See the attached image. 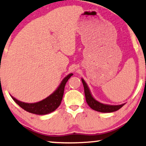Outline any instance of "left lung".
Listing matches in <instances>:
<instances>
[{"mask_svg": "<svg viewBox=\"0 0 146 146\" xmlns=\"http://www.w3.org/2000/svg\"><path fill=\"white\" fill-rule=\"evenodd\" d=\"M82 82L84 89V94L86 97V102L90 107L94 110H96L97 111H100V112L103 113H110L113 112V111H115L120 109L121 107L123 106L125 104H122L120 105H110V104H102L98 100H96L92 96V94L90 92L88 86L87 84L86 83L84 80L82 78Z\"/></svg>", "mask_w": 146, "mask_h": 146, "instance_id": "obj_1", "label": "left lung"}]
</instances>
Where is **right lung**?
Segmentation results:
<instances>
[{
  "label": "right lung",
  "mask_w": 146,
  "mask_h": 146,
  "mask_svg": "<svg viewBox=\"0 0 146 146\" xmlns=\"http://www.w3.org/2000/svg\"><path fill=\"white\" fill-rule=\"evenodd\" d=\"M73 74H69L61 82L60 84L57 88V89L54 92L46 98L36 103H25L23 102L18 100L12 96L13 100L21 107L25 110L29 111L30 113H35L37 115H46L48 113L52 112L57 108L60 105L61 101L62 100L64 87L68 79Z\"/></svg>",
  "instance_id": "obj_1"
}]
</instances>
